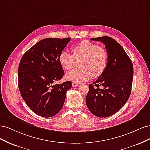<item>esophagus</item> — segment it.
Returning a JSON list of instances; mask_svg holds the SVG:
<instances>
[{"mask_svg": "<svg viewBox=\"0 0 150 150\" xmlns=\"http://www.w3.org/2000/svg\"><path fill=\"white\" fill-rule=\"evenodd\" d=\"M72 84V86H73V87H77V86L79 85V83H76V82H73Z\"/></svg>", "mask_w": 150, "mask_h": 150, "instance_id": "obj_1", "label": "esophagus"}]
</instances>
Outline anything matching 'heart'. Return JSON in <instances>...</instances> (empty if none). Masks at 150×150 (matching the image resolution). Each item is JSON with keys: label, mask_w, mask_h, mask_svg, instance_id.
Listing matches in <instances>:
<instances>
[{"label": "heart", "mask_w": 150, "mask_h": 150, "mask_svg": "<svg viewBox=\"0 0 150 150\" xmlns=\"http://www.w3.org/2000/svg\"><path fill=\"white\" fill-rule=\"evenodd\" d=\"M72 54L62 51L59 56V61L66 70L71 69L75 59L83 58L81 69L67 72L66 78L69 81L80 83L88 81L92 75L101 76L106 70L109 60L108 53L105 49L87 40H83L72 48Z\"/></svg>", "instance_id": "1"}]
</instances>
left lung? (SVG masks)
Wrapping results in <instances>:
<instances>
[{
  "label": "left lung",
  "mask_w": 150,
  "mask_h": 150,
  "mask_svg": "<svg viewBox=\"0 0 150 150\" xmlns=\"http://www.w3.org/2000/svg\"><path fill=\"white\" fill-rule=\"evenodd\" d=\"M91 39L105 45L109 60L106 70L89 84L86 102L94 115L107 117L118 111L129 98L133 66L124 49L114 39L103 36Z\"/></svg>",
  "instance_id": "8db88e82"
}]
</instances>
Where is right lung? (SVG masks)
Segmentation results:
<instances>
[{
    "mask_svg": "<svg viewBox=\"0 0 150 150\" xmlns=\"http://www.w3.org/2000/svg\"><path fill=\"white\" fill-rule=\"evenodd\" d=\"M70 38L44 39L30 47L21 58L18 82L21 96L36 115L44 117L61 111L66 92L71 88L68 81L54 84L64 75L59 56Z\"/></svg>",
    "mask_w": 150,
    "mask_h": 150,
    "instance_id": "right-lung-1",
    "label": "right lung"
}]
</instances>
